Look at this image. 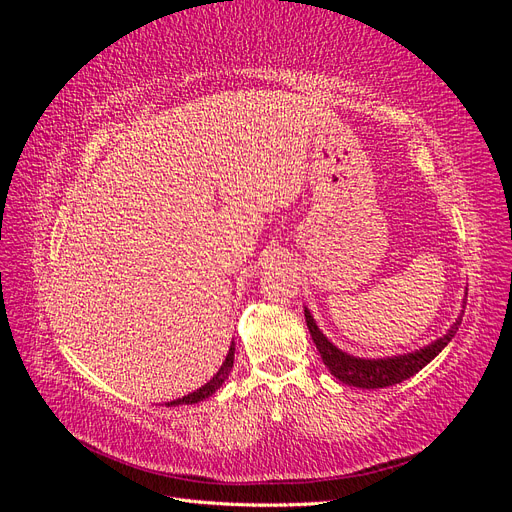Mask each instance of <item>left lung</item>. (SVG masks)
I'll return each mask as SVG.
<instances>
[{"label":"left lung","instance_id":"8db88e82","mask_svg":"<svg viewBox=\"0 0 512 512\" xmlns=\"http://www.w3.org/2000/svg\"><path fill=\"white\" fill-rule=\"evenodd\" d=\"M463 303H466V299H463ZM463 309H466V305H463ZM463 309L457 316V320L453 322V327L448 329L442 337H438L436 342H431L429 346H423L414 352L384 356V359H363V356H352L344 350H339L331 339L318 329V324L307 307H305V322H307L309 335H312L314 344L322 356V363L327 365V369L339 382L356 386V389H386V386H393L412 378L427 363L436 359V356L448 346V342H451L455 333L459 331Z\"/></svg>","mask_w":512,"mask_h":512}]
</instances>
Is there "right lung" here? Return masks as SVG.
<instances>
[{"instance_id":"right-lung-1","label":"right lung","mask_w":512,"mask_h":512,"mask_svg":"<svg viewBox=\"0 0 512 512\" xmlns=\"http://www.w3.org/2000/svg\"><path fill=\"white\" fill-rule=\"evenodd\" d=\"M232 361H235V342L230 344V350H228V354H226V361L222 363V367L218 369V374H215L207 384H203L200 386V389H196V391H192V393H188V395H183V397H179V399H173V401H166V406H183V404H198V401H203V399H207V397H211L215 391L220 389V386L224 384V380L228 378V374H230V369H232Z\"/></svg>"}]
</instances>
